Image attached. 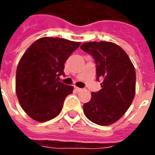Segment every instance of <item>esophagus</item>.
Wrapping results in <instances>:
<instances>
[{"mask_svg":"<svg viewBox=\"0 0 155 155\" xmlns=\"http://www.w3.org/2000/svg\"><path fill=\"white\" fill-rule=\"evenodd\" d=\"M75 91H76V92H80V91L83 90L82 88H78V87H75Z\"/></svg>","mask_w":155,"mask_h":155,"instance_id":"34e87169","label":"esophagus"}]
</instances>
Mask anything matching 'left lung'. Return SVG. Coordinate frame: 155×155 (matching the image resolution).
<instances>
[{"label": "left lung", "instance_id": "8db88e82", "mask_svg": "<svg viewBox=\"0 0 155 155\" xmlns=\"http://www.w3.org/2000/svg\"><path fill=\"white\" fill-rule=\"evenodd\" d=\"M80 49L93 56L97 80H102L101 90L93 92L90 101L84 104V112L96 124H112L125 114L133 102L135 68L124 50L112 42H87Z\"/></svg>", "mask_w": 155, "mask_h": 155}]
</instances>
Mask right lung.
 Instances as JSON below:
<instances>
[{"label":"right lung","instance_id":"add662e5","mask_svg":"<svg viewBox=\"0 0 155 155\" xmlns=\"http://www.w3.org/2000/svg\"><path fill=\"white\" fill-rule=\"evenodd\" d=\"M80 45L62 38L35 41L20 59L16 71V94L23 110L35 121L45 122L61 112L74 87L58 81L64 63Z\"/></svg>","mask_w":155,"mask_h":155}]
</instances>
